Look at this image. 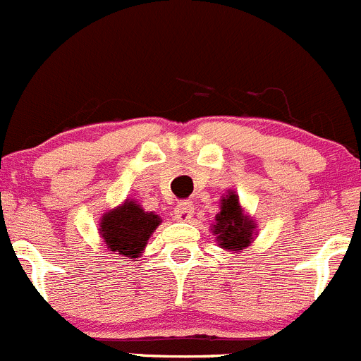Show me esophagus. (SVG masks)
Segmentation results:
<instances>
[{
  "label": "esophagus",
  "instance_id": "obj_1",
  "mask_svg": "<svg viewBox=\"0 0 361 361\" xmlns=\"http://www.w3.org/2000/svg\"><path fill=\"white\" fill-rule=\"evenodd\" d=\"M193 212H195V207L191 202H180V204L175 207L173 216L177 221H190V219L193 218Z\"/></svg>",
  "mask_w": 361,
  "mask_h": 361
}]
</instances>
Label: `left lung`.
<instances>
[{"label":"left lung","instance_id":"left-lung-1","mask_svg":"<svg viewBox=\"0 0 361 361\" xmlns=\"http://www.w3.org/2000/svg\"><path fill=\"white\" fill-rule=\"evenodd\" d=\"M216 243L225 252L238 253L246 250L257 238V223L243 209L235 191L228 190L221 197L219 212L211 226Z\"/></svg>","mask_w":361,"mask_h":361}]
</instances>
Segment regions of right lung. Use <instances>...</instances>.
<instances>
[{"mask_svg":"<svg viewBox=\"0 0 361 361\" xmlns=\"http://www.w3.org/2000/svg\"><path fill=\"white\" fill-rule=\"evenodd\" d=\"M99 234L108 252L127 259H140L145 252L154 230L161 225V216L145 211L131 198L109 209L101 216Z\"/></svg>","mask_w":361,"mask_h":361,"instance_id":"right-lung-1","label":"right lung"}]
</instances>
